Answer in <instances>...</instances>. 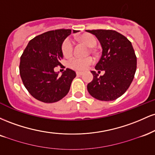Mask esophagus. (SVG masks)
I'll return each instance as SVG.
<instances>
[{"label": "esophagus", "mask_w": 155, "mask_h": 155, "mask_svg": "<svg viewBox=\"0 0 155 155\" xmlns=\"http://www.w3.org/2000/svg\"><path fill=\"white\" fill-rule=\"evenodd\" d=\"M76 75H77V76H81V75H83V72L77 71V72H76Z\"/></svg>", "instance_id": "1"}]
</instances>
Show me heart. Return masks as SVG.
I'll return each instance as SVG.
<instances>
[{
	"label": "heart",
	"instance_id": "obj_1",
	"mask_svg": "<svg viewBox=\"0 0 155 155\" xmlns=\"http://www.w3.org/2000/svg\"><path fill=\"white\" fill-rule=\"evenodd\" d=\"M79 40L81 43L86 44L90 47H93L97 44V38L95 35L90 33H84L79 37ZM74 51V46L71 41L66 38L62 44V51L65 57H70ZM93 63V59L91 57L86 58H74L68 62V65L71 68L77 71H84Z\"/></svg>",
	"mask_w": 155,
	"mask_h": 155
}]
</instances>
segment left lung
<instances>
[{"mask_svg": "<svg viewBox=\"0 0 155 155\" xmlns=\"http://www.w3.org/2000/svg\"><path fill=\"white\" fill-rule=\"evenodd\" d=\"M95 35L102 47V56L95 69L103 76L92 71L93 79L87 84L92 97L100 101L116 100L127 91L136 71L137 59L132 44L121 33L112 30H87Z\"/></svg>", "mask_w": 155, "mask_h": 155, "instance_id": "8db88e82", "label": "left lung"}]
</instances>
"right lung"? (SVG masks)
<instances>
[{
  "label": "right lung",
  "mask_w": 155,
  "mask_h": 155,
  "mask_svg": "<svg viewBox=\"0 0 155 155\" xmlns=\"http://www.w3.org/2000/svg\"><path fill=\"white\" fill-rule=\"evenodd\" d=\"M71 33L70 29H59L37 35L30 41L21 56L19 74L24 86L41 102L54 103L63 98L76 77L71 69L66 68L61 76L54 71L61 65L62 44Z\"/></svg>",
  "instance_id": "right-lung-1"
}]
</instances>
